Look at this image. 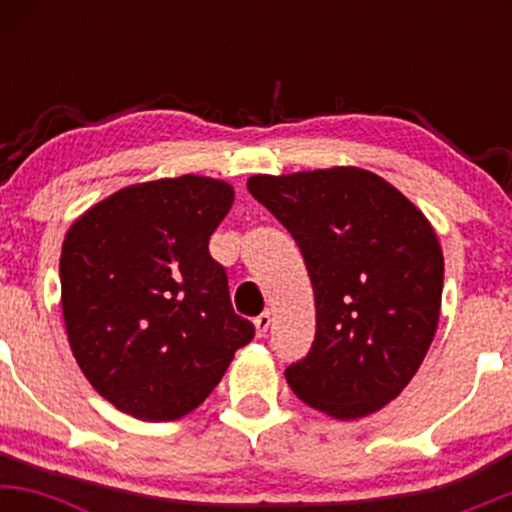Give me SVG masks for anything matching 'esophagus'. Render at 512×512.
Segmentation results:
<instances>
[{"label": "esophagus", "instance_id": "34e87169", "mask_svg": "<svg viewBox=\"0 0 512 512\" xmlns=\"http://www.w3.org/2000/svg\"><path fill=\"white\" fill-rule=\"evenodd\" d=\"M269 325H272V317H269V313H262L255 317V334L257 337H264L269 330Z\"/></svg>", "mask_w": 512, "mask_h": 512}]
</instances>
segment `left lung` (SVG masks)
Masks as SVG:
<instances>
[{
	"mask_svg": "<svg viewBox=\"0 0 512 512\" xmlns=\"http://www.w3.org/2000/svg\"><path fill=\"white\" fill-rule=\"evenodd\" d=\"M250 195L286 226L315 293V342L286 383L339 421L383 409L438 330L443 250L424 211L356 166L252 175Z\"/></svg>",
	"mask_w": 512,
	"mask_h": 512,
	"instance_id": "1",
	"label": "left lung"
}]
</instances>
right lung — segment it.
Instances as JSON below:
<instances>
[{
	"instance_id": "obj_1",
	"label": "right lung",
	"mask_w": 512,
	"mask_h": 512,
	"mask_svg": "<svg viewBox=\"0 0 512 512\" xmlns=\"http://www.w3.org/2000/svg\"><path fill=\"white\" fill-rule=\"evenodd\" d=\"M233 199V185L207 175L137 182L86 209L64 236L72 354L93 390L134 419L195 411L255 337L209 255Z\"/></svg>"
}]
</instances>
